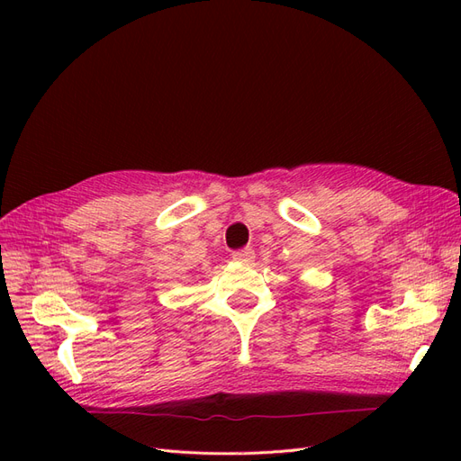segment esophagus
I'll return each instance as SVG.
<instances>
[{
    "mask_svg": "<svg viewBox=\"0 0 461 461\" xmlns=\"http://www.w3.org/2000/svg\"><path fill=\"white\" fill-rule=\"evenodd\" d=\"M232 259L242 261V263H252L256 259V254L252 248H242V249H236V252H232Z\"/></svg>",
    "mask_w": 461,
    "mask_h": 461,
    "instance_id": "1",
    "label": "esophagus"
}]
</instances>
